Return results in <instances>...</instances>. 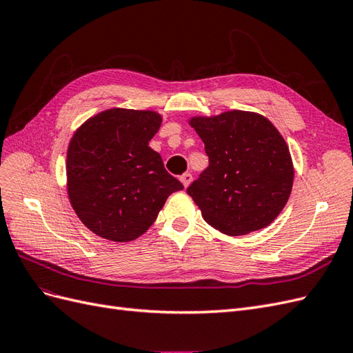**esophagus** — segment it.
<instances>
[{"instance_id": "34e87169", "label": "esophagus", "mask_w": 353, "mask_h": 353, "mask_svg": "<svg viewBox=\"0 0 353 353\" xmlns=\"http://www.w3.org/2000/svg\"><path fill=\"white\" fill-rule=\"evenodd\" d=\"M179 179H181V183H183V185L187 188L190 185V183H191V179H193V176H191V174L185 172L184 175L179 176Z\"/></svg>"}]
</instances>
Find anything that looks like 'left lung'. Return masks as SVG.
Here are the masks:
<instances>
[{
  "instance_id": "8db88e82",
  "label": "left lung",
  "mask_w": 353,
  "mask_h": 353,
  "mask_svg": "<svg viewBox=\"0 0 353 353\" xmlns=\"http://www.w3.org/2000/svg\"><path fill=\"white\" fill-rule=\"evenodd\" d=\"M209 166L187 188L210 227L244 236L268 227L290 197L294 169L279 130L265 116L231 110L191 117Z\"/></svg>"
}]
</instances>
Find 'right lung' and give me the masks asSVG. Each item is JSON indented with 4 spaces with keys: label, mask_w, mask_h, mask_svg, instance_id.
Wrapping results in <instances>:
<instances>
[{
    "label": "right lung",
    "mask_w": 353,
    "mask_h": 353,
    "mask_svg": "<svg viewBox=\"0 0 353 353\" xmlns=\"http://www.w3.org/2000/svg\"><path fill=\"white\" fill-rule=\"evenodd\" d=\"M162 116L152 110L109 109L78 128L68 148L72 208L88 230L117 243L153 225L166 199L183 190L148 141Z\"/></svg>",
    "instance_id": "obj_1"
}]
</instances>
